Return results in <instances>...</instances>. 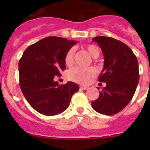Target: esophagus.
<instances>
[{"label":"esophagus","mask_w":150,"mask_h":150,"mask_svg":"<svg viewBox=\"0 0 150 150\" xmlns=\"http://www.w3.org/2000/svg\"><path fill=\"white\" fill-rule=\"evenodd\" d=\"M81 89H82V90H87L88 88V87H86V86H81Z\"/></svg>","instance_id":"34e87169"}]
</instances>
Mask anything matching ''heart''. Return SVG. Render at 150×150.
<instances>
[{"mask_svg": "<svg viewBox=\"0 0 150 150\" xmlns=\"http://www.w3.org/2000/svg\"><path fill=\"white\" fill-rule=\"evenodd\" d=\"M91 57L93 59H96L100 55V49L97 46L93 44L86 45L84 47ZM75 50L74 48H71L67 52L64 57V62L67 65H71L74 62ZM96 75V69L92 67L82 68L80 67H75L69 69L67 73L68 79L71 81L80 84H88L91 80Z\"/></svg>", "mask_w": 150, "mask_h": 150, "instance_id": "1", "label": "heart"}]
</instances>
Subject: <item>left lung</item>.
<instances>
[{"label": "left lung", "mask_w": 150, "mask_h": 150, "mask_svg": "<svg viewBox=\"0 0 150 150\" xmlns=\"http://www.w3.org/2000/svg\"><path fill=\"white\" fill-rule=\"evenodd\" d=\"M93 41L103 52L104 67L99 81L107 86L91 105L97 112L112 115L123 110L135 93L139 81L138 60L132 50L120 40L97 36Z\"/></svg>", "instance_id": "1"}]
</instances>
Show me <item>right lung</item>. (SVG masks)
I'll return each instance as SVG.
<instances>
[{"label": "right lung", "instance_id": "1", "mask_svg": "<svg viewBox=\"0 0 150 150\" xmlns=\"http://www.w3.org/2000/svg\"><path fill=\"white\" fill-rule=\"evenodd\" d=\"M75 40L50 36L24 51L19 62V85L28 103L40 114L52 116L67 109L79 90L75 83L59 85L54 81L66 68L64 57Z\"/></svg>", "mask_w": 150, "mask_h": 150}]
</instances>
